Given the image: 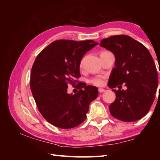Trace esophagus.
Returning a JSON list of instances; mask_svg holds the SVG:
<instances>
[{"label": "esophagus", "instance_id": "34e87169", "mask_svg": "<svg viewBox=\"0 0 160 160\" xmlns=\"http://www.w3.org/2000/svg\"><path fill=\"white\" fill-rule=\"evenodd\" d=\"M98 91H99V93H103V92L105 91V90L104 89H102V88H99V89H98Z\"/></svg>", "mask_w": 160, "mask_h": 160}]
</instances>
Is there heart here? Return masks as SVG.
Returning <instances> with one entry per match:
<instances>
[{"label":"heart","instance_id":"heart-1","mask_svg":"<svg viewBox=\"0 0 160 160\" xmlns=\"http://www.w3.org/2000/svg\"><path fill=\"white\" fill-rule=\"evenodd\" d=\"M84 63V59H82L80 61L79 63V67L80 68H82L83 66ZM104 81H105V77L103 75H98L96 76L93 78H92L90 79V83L95 86H102L104 84Z\"/></svg>","mask_w":160,"mask_h":160}]
</instances>
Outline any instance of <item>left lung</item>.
Returning <instances> with one entry per match:
<instances>
[{
    "instance_id": "obj_1",
    "label": "left lung",
    "mask_w": 160,
    "mask_h": 160,
    "mask_svg": "<svg viewBox=\"0 0 160 160\" xmlns=\"http://www.w3.org/2000/svg\"><path fill=\"white\" fill-rule=\"evenodd\" d=\"M100 46L115 57L109 87L115 88L123 83L127 87L125 91L112 89L116 99L109 106L111 115L126 122L142 119L151 108L158 86V71L151 54L141 42L125 35L104 38Z\"/></svg>"
}]
</instances>
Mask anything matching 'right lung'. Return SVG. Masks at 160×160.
<instances>
[{"mask_svg": "<svg viewBox=\"0 0 160 160\" xmlns=\"http://www.w3.org/2000/svg\"><path fill=\"white\" fill-rule=\"evenodd\" d=\"M98 45L92 40H57L36 57L31 69V90L39 112L54 126L66 129L80 125L87 118L90 103L98 98V88L77 80L81 77L82 57ZM76 82L79 91L68 94V85Z\"/></svg>", "mask_w": 160, "mask_h": 160, "instance_id": "add662e5", "label": "right lung"}]
</instances>
